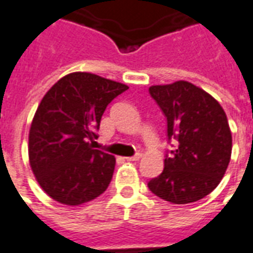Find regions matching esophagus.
I'll return each instance as SVG.
<instances>
[{"label": "esophagus", "instance_id": "esophagus-1", "mask_svg": "<svg viewBox=\"0 0 253 253\" xmlns=\"http://www.w3.org/2000/svg\"><path fill=\"white\" fill-rule=\"evenodd\" d=\"M142 157V154L141 153H137L135 156H131V157H127V161H138V160H141Z\"/></svg>", "mask_w": 253, "mask_h": 253}]
</instances>
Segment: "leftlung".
I'll list each match as a JSON object with an SVG mask.
<instances>
[{
	"label": "left lung",
	"instance_id": "left-lung-1",
	"mask_svg": "<svg viewBox=\"0 0 253 253\" xmlns=\"http://www.w3.org/2000/svg\"><path fill=\"white\" fill-rule=\"evenodd\" d=\"M149 93L167 118L168 139L179 142L164 160V170L149 190L175 205L209 195L225 175L232 156V132L225 111L211 94L188 81L153 85Z\"/></svg>",
	"mask_w": 253,
	"mask_h": 253
}]
</instances>
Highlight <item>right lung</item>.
<instances>
[{
    "label": "right lung",
    "mask_w": 253,
    "mask_h": 253,
    "mask_svg": "<svg viewBox=\"0 0 253 253\" xmlns=\"http://www.w3.org/2000/svg\"><path fill=\"white\" fill-rule=\"evenodd\" d=\"M125 84L92 73H70L44 94L28 137L31 169L54 201L78 206L110 184L115 157L94 148L107 105L127 90Z\"/></svg>",
    "instance_id": "right-lung-1"
}]
</instances>
